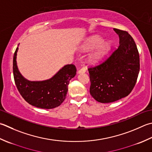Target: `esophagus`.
<instances>
[{
  "mask_svg": "<svg viewBox=\"0 0 152 152\" xmlns=\"http://www.w3.org/2000/svg\"><path fill=\"white\" fill-rule=\"evenodd\" d=\"M86 71V69L84 68H81V69H80L78 71V74H82V73H85Z\"/></svg>",
  "mask_w": 152,
  "mask_h": 152,
  "instance_id": "34e87169",
  "label": "esophagus"
}]
</instances>
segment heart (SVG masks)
<instances>
[{
    "instance_id": "obj_1",
    "label": "heart",
    "mask_w": 152,
    "mask_h": 152,
    "mask_svg": "<svg viewBox=\"0 0 152 152\" xmlns=\"http://www.w3.org/2000/svg\"><path fill=\"white\" fill-rule=\"evenodd\" d=\"M111 48V43L109 41H103L99 35H93L85 41L80 47L82 52H89L94 49L88 55L87 61L91 65L99 64L105 58Z\"/></svg>"
}]
</instances>
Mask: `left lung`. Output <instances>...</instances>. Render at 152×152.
<instances>
[{"mask_svg":"<svg viewBox=\"0 0 152 152\" xmlns=\"http://www.w3.org/2000/svg\"><path fill=\"white\" fill-rule=\"evenodd\" d=\"M113 29L119 37L118 49L102 64L88 69L91 96L102 103L129 96L140 71L139 53L133 38L126 31Z\"/></svg>","mask_w":152,"mask_h":152,"instance_id":"1","label":"left lung"}]
</instances>
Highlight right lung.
I'll return each mask as SVG.
<instances>
[{
  "mask_svg": "<svg viewBox=\"0 0 152 152\" xmlns=\"http://www.w3.org/2000/svg\"><path fill=\"white\" fill-rule=\"evenodd\" d=\"M13 58L15 84L21 96L30 105L38 108L50 109L58 107L64 102L70 80L75 76L76 68L73 64L65 65L52 78L43 81H30L23 77L17 66L16 56Z\"/></svg>",
  "mask_w": 152,
  "mask_h": 152,
  "instance_id": "1",
  "label": "right lung"
}]
</instances>
